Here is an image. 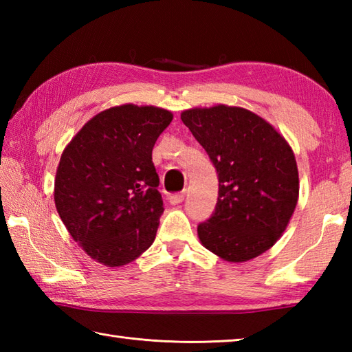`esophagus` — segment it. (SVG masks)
<instances>
[{"label": "esophagus", "mask_w": 352, "mask_h": 352, "mask_svg": "<svg viewBox=\"0 0 352 352\" xmlns=\"http://www.w3.org/2000/svg\"><path fill=\"white\" fill-rule=\"evenodd\" d=\"M184 197H186V192H178V193H174V195L170 197V204H180L184 201Z\"/></svg>", "instance_id": "obj_1"}]
</instances>
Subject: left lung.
<instances>
[{"mask_svg":"<svg viewBox=\"0 0 352 352\" xmlns=\"http://www.w3.org/2000/svg\"><path fill=\"white\" fill-rule=\"evenodd\" d=\"M219 180L218 203L198 237L227 261L251 260L278 241L294 214L300 178L294 151L271 124L241 107L182 113Z\"/></svg>","mask_w":352,"mask_h":352,"instance_id":"left-lung-1","label":"left lung"}]
</instances>
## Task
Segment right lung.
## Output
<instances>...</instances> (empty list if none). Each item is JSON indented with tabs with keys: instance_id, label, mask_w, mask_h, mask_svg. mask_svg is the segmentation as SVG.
<instances>
[{
	"instance_id": "add662e5",
	"label": "right lung",
	"mask_w": 352,
	"mask_h": 352,
	"mask_svg": "<svg viewBox=\"0 0 352 352\" xmlns=\"http://www.w3.org/2000/svg\"><path fill=\"white\" fill-rule=\"evenodd\" d=\"M170 121V111L159 107H111L65 148L56 208L74 241L98 263L126 265L153 245L164 210L153 148Z\"/></svg>"
}]
</instances>
